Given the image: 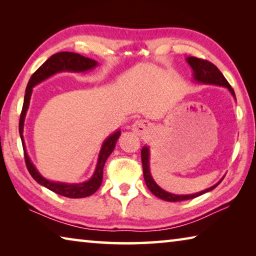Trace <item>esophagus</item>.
I'll list each match as a JSON object with an SVG mask.
<instances>
[{
  "label": "esophagus",
  "instance_id": "esophagus-1",
  "mask_svg": "<svg viewBox=\"0 0 256 256\" xmlns=\"http://www.w3.org/2000/svg\"><path fill=\"white\" fill-rule=\"evenodd\" d=\"M132 130L133 132L136 134H144L150 130V123L146 122L144 120H136L132 125Z\"/></svg>",
  "mask_w": 256,
  "mask_h": 256
}]
</instances>
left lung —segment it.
<instances>
[{"instance_id":"1","label":"left lung","mask_w":256,"mask_h":256,"mask_svg":"<svg viewBox=\"0 0 256 256\" xmlns=\"http://www.w3.org/2000/svg\"><path fill=\"white\" fill-rule=\"evenodd\" d=\"M186 62L188 63V66L192 68L193 71V81L196 82V84H208V86H224L226 88L229 92H230L234 99L236 100L235 92H234V89L228 84L226 78L224 76L222 72L219 71V68H216L214 64H212L209 60H200L198 58H194V56H188L186 58ZM141 160H142V167H144V182L150 192L159 198H162L164 201L167 202H178V201H185V200H190V198H198L204 194L206 192H210L214 188H216L220 183H222V178L219 182H216L214 185L210 186L209 188H206L201 190V192H196L193 194H175L170 193L164 190V188H160V186L156 183L154 180L152 175H151L150 172V149L148 146H144V148L141 149Z\"/></svg>"}]
</instances>
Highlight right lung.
<instances>
[{"mask_svg":"<svg viewBox=\"0 0 256 256\" xmlns=\"http://www.w3.org/2000/svg\"><path fill=\"white\" fill-rule=\"evenodd\" d=\"M98 66V62L94 60L89 58H84L80 54L71 53V52H60V53H56L52 55L50 58L42 64V66L38 68V70L34 73L30 78V80L26 88V94L24 99V106L22 112L20 115V122H19V133L21 138V142H22L24 151V160L27 168L32 176V178L40 184L44 188L53 190L54 193L60 194V196L71 198H86L94 194L96 190L100 188L102 182V170L105 166V162L107 158L110 157V154L114 151L116 142H118V138L120 136V130L118 128L115 132H112L110 136H107L104 140L100 151H99L96 168L92 176L90 177L88 180L81 182V183H64V182H56L47 180L46 177L42 176L38 170L34 166V162L30 159L29 154L27 152V148H26L24 138V120L26 115H27L30 99H32V88L34 86L40 84V82L45 81L48 78L55 76L56 73L60 72H74V73H86L88 71L94 70V68Z\"/></svg>","mask_w":256,"mask_h":256,"instance_id":"obj_1","label":"right lung"}]
</instances>
